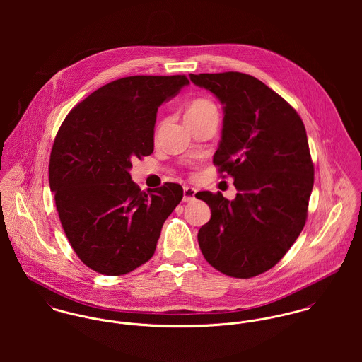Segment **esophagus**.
<instances>
[{
  "label": "esophagus",
  "mask_w": 362,
  "mask_h": 362,
  "mask_svg": "<svg viewBox=\"0 0 362 362\" xmlns=\"http://www.w3.org/2000/svg\"><path fill=\"white\" fill-rule=\"evenodd\" d=\"M195 194H197V189L192 188V187H184V197H182V201L184 202H192L195 199Z\"/></svg>",
  "instance_id": "esophagus-1"
}]
</instances>
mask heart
<instances>
[{"label":"heart","mask_w":362,"mask_h":362,"mask_svg":"<svg viewBox=\"0 0 362 362\" xmlns=\"http://www.w3.org/2000/svg\"><path fill=\"white\" fill-rule=\"evenodd\" d=\"M189 114H202V112H216V105L207 99H198L191 104L187 110Z\"/></svg>","instance_id":"obj_1"}]
</instances>
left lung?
I'll return each mask as SVG.
<instances>
[{"instance_id":"1","label":"left lung","mask_w":362,"mask_h":362,"mask_svg":"<svg viewBox=\"0 0 362 362\" xmlns=\"http://www.w3.org/2000/svg\"><path fill=\"white\" fill-rule=\"evenodd\" d=\"M224 105L213 164L233 177L234 201L198 192L211 217L198 233L207 262L250 279L272 269L303 231L313 187L307 131L298 112L257 78L241 72L189 75Z\"/></svg>"}]
</instances>
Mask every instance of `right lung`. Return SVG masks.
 Returning a JSON list of instances; mask_svg holds the SVG:
<instances>
[{
	"mask_svg": "<svg viewBox=\"0 0 362 362\" xmlns=\"http://www.w3.org/2000/svg\"><path fill=\"white\" fill-rule=\"evenodd\" d=\"M188 83L185 75L112 81L76 104L57 132L49 165L57 211L72 250L98 273L121 276L146 263L182 199L175 182L142 191L129 168L153 153L157 110Z\"/></svg>",
	"mask_w": 362,
	"mask_h": 362,
	"instance_id": "1",
	"label": "right lung"
}]
</instances>
